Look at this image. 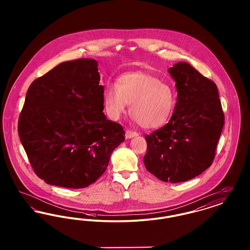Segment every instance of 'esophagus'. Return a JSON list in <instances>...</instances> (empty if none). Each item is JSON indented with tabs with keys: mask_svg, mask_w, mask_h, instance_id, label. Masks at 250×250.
<instances>
[{
	"mask_svg": "<svg viewBox=\"0 0 250 250\" xmlns=\"http://www.w3.org/2000/svg\"><path fill=\"white\" fill-rule=\"evenodd\" d=\"M139 134L136 132V131H132L130 129H127V130L125 131V138L126 139H131V138H133V137H136V136H138Z\"/></svg>",
	"mask_w": 250,
	"mask_h": 250,
	"instance_id": "34e87169",
	"label": "esophagus"
}]
</instances>
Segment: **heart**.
Returning <instances> with one entry per match:
<instances>
[{"instance_id": "heart-1", "label": "heart", "mask_w": 250, "mask_h": 250, "mask_svg": "<svg viewBox=\"0 0 250 250\" xmlns=\"http://www.w3.org/2000/svg\"><path fill=\"white\" fill-rule=\"evenodd\" d=\"M177 93L171 84L145 72L120 76L115 86L107 87L103 102L108 117L118 120L130 105L131 115L144 128L164 125L172 115Z\"/></svg>"}]
</instances>
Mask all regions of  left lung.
Wrapping results in <instances>:
<instances>
[{"label":"left lung","instance_id":"obj_1","mask_svg":"<svg viewBox=\"0 0 250 250\" xmlns=\"http://www.w3.org/2000/svg\"><path fill=\"white\" fill-rule=\"evenodd\" d=\"M168 72L176 82V106L167 125L145 135L143 161L156 178L180 183L212 165L225 116L213 81L188 62H177Z\"/></svg>","mask_w":250,"mask_h":250}]
</instances>
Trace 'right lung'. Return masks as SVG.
<instances>
[{"instance_id":"1","label":"right lung","mask_w":250,"mask_h":250,"mask_svg":"<svg viewBox=\"0 0 250 250\" xmlns=\"http://www.w3.org/2000/svg\"><path fill=\"white\" fill-rule=\"evenodd\" d=\"M94 59L63 62L30 85L18 131L36 175L83 188L107 169L125 130L103 113L104 87Z\"/></svg>"}]
</instances>
